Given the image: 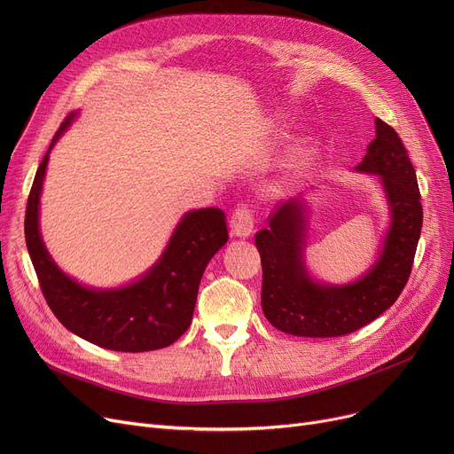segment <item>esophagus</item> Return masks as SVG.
I'll return each mask as SVG.
<instances>
[{
  "label": "esophagus",
  "mask_w": 454,
  "mask_h": 454,
  "mask_svg": "<svg viewBox=\"0 0 454 454\" xmlns=\"http://www.w3.org/2000/svg\"><path fill=\"white\" fill-rule=\"evenodd\" d=\"M231 233L237 237H248L254 230V213L248 204H239L231 213Z\"/></svg>",
  "instance_id": "esophagus-1"
}]
</instances>
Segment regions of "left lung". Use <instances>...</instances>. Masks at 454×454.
<instances>
[{"instance_id": "left-lung-1", "label": "left lung", "mask_w": 454, "mask_h": 454, "mask_svg": "<svg viewBox=\"0 0 454 454\" xmlns=\"http://www.w3.org/2000/svg\"><path fill=\"white\" fill-rule=\"evenodd\" d=\"M356 171L380 175L392 211L383 254L359 281L329 287L307 276L300 200L278 206L270 213V226L255 233L263 265L261 307L283 333L313 339L349 335L383 315L409 281L423 223L421 195L409 153L383 119H375V139Z\"/></svg>"}]
</instances>
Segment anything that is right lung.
<instances>
[{"mask_svg": "<svg viewBox=\"0 0 454 454\" xmlns=\"http://www.w3.org/2000/svg\"><path fill=\"white\" fill-rule=\"evenodd\" d=\"M74 117L75 114H67L50 151ZM50 151L40 161L26 209V243L47 305L66 329L95 346L129 353L171 346L193 320L206 265L228 241L224 211L204 207L187 213L161 259L129 287H82L55 265L38 230L40 191Z\"/></svg>", "mask_w": 454, "mask_h": 454, "instance_id": "1", "label": "right lung"}]
</instances>
